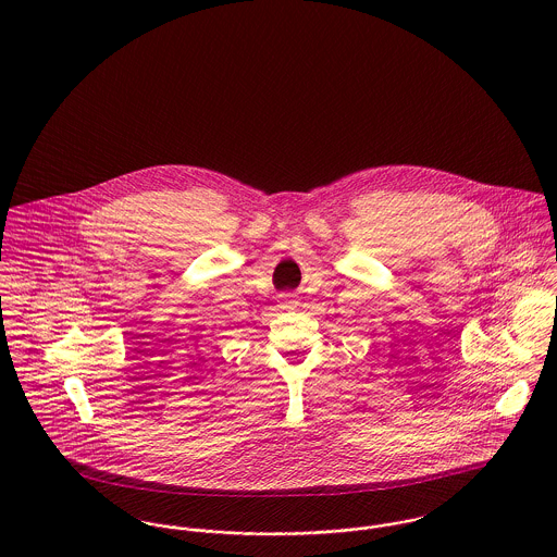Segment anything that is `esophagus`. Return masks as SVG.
Listing matches in <instances>:
<instances>
[{
	"mask_svg": "<svg viewBox=\"0 0 557 557\" xmlns=\"http://www.w3.org/2000/svg\"><path fill=\"white\" fill-rule=\"evenodd\" d=\"M294 305H296V300H294V298H292V296H287V298H283V307H285V309H292V307H294Z\"/></svg>",
	"mask_w": 557,
	"mask_h": 557,
	"instance_id": "1",
	"label": "esophagus"
}]
</instances>
